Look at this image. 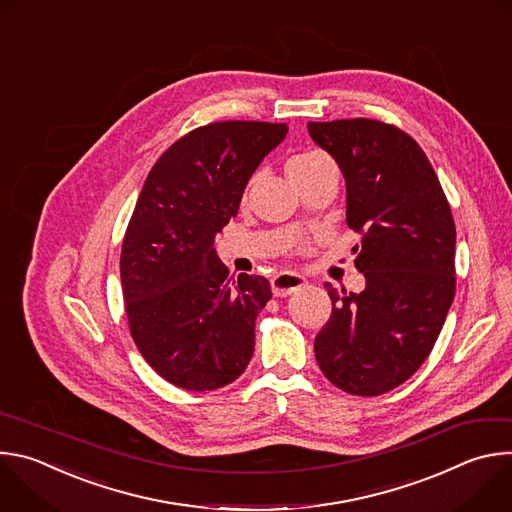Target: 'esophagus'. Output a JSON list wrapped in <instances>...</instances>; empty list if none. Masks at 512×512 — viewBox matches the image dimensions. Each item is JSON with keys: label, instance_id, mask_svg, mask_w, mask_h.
I'll list each match as a JSON object with an SVG mask.
<instances>
[{"label": "esophagus", "instance_id": "obj_1", "mask_svg": "<svg viewBox=\"0 0 512 512\" xmlns=\"http://www.w3.org/2000/svg\"><path fill=\"white\" fill-rule=\"evenodd\" d=\"M306 283H308V281H306L304 275L291 273V271H283V273H279V275H275V277L271 279V291H273V296L285 298V296L291 294V291H296V289L304 287Z\"/></svg>", "mask_w": 512, "mask_h": 512}]
</instances>
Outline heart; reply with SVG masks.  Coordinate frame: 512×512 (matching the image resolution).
<instances>
[{"mask_svg": "<svg viewBox=\"0 0 512 512\" xmlns=\"http://www.w3.org/2000/svg\"><path fill=\"white\" fill-rule=\"evenodd\" d=\"M328 158L318 154V152H304V154H298L291 158L285 166V172H287V178L289 180H298L306 174H310L312 170H316L320 164H324Z\"/></svg>", "mask_w": 512, "mask_h": 512, "instance_id": "obj_1", "label": "heart"}]
</instances>
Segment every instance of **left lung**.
I'll list each match as a JSON object with an SVG mask.
<instances>
[{
	"label": "left lung",
	"mask_w": 512,
	"mask_h": 512,
	"mask_svg": "<svg viewBox=\"0 0 512 512\" xmlns=\"http://www.w3.org/2000/svg\"><path fill=\"white\" fill-rule=\"evenodd\" d=\"M346 182V223L362 235L360 294L324 283L332 314L318 332L320 371L350 395L405 383L442 332L456 291V227L427 156L405 131L373 119L308 123Z\"/></svg>",
	"instance_id": "1"
}]
</instances>
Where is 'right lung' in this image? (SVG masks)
<instances>
[{
  "label": "right lung",
  "mask_w": 512,
  "mask_h": 512,
  "mask_svg": "<svg viewBox=\"0 0 512 512\" xmlns=\"http://www.w3.org/2000/svg\"><path fill=\"white\" fill-rule=\"evenodd\" d=\"M285 135V123H210L172 143L145 178L121 247L123 300L141 356L180 389H221L253 356L271 285L229 277L214 239Z\"/></svg>",
  "instance_id": "right-lung-1"
}]
</instances>
